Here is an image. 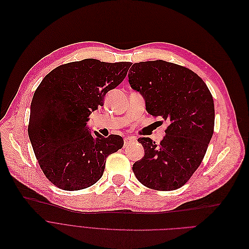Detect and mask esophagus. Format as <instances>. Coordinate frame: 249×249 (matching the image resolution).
<instances>
[{"instance_id":"34e87169","label":"esophagus","mask_w":249,"mask_h":249,"mask_svg":"<svg viewBox=\"0 0 249 249\" xmlns=\"http://www.w3.org/2000/svg\"><path fill=\"white\" fill-rule=\"evenodd\" d=\"M137 140H136V138H134V137H126V138H124V146H127L128 144H132V143H135Z\"/></svg>"}]
</instances>
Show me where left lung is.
Returning a JSON list of instances; mask_svg holds the SVG:
<instances>
[{
  "mask_svg": "<svg viewBox=\"0 0 249 249\" xmlns=\"http://www.w3.org/2000/svg\"><path fill=\"white\" fill-rule=\"evenodd\" d=\"M128 83L150 114L169 123L159 144L138 139L145 155L133 171L149 188L174 191L191 178L207 152L215 124L212 94L192 70L162 60L134 64Z\"/></svg>",
  "mask_w": 249,
  "mask_h": 249,
  "instance_id": "8db88e82",
  "label": "left lung"
}]
</instances>
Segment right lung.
<instances>
[{
    "mask_svg": "<svg viewBox=\"0 0 249 249\" xmlns=\"http://www.w3.org/2000/svg\"><path fill=\"white\" fill-rule=\"evenodd\" d=\"M132 63L85 58L53 70L31 101L28 135L39 166L52 183L79 191L96 183L106 158L124 146L121 136L92 134L89 115L125 78Z\"/></svg>",
    "mask_w": 249,
    "mask_h": 249,
    "instance_id": "right-lung-1",
    "label": "right lung"
}]
</instances>
